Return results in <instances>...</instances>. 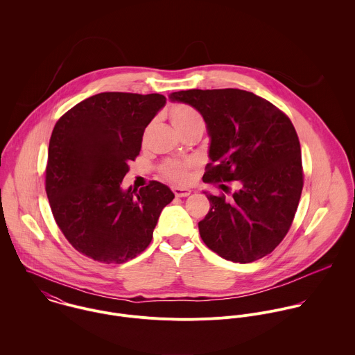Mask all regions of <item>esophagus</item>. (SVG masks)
<instances>
[{
	"mask_svg": "<svg viewBox=\"0 0 355 355\" xmlns=\"http://www.w3.org/2000/svg\"><path fill=\"white\" fill-rule=\"evenodd\" d=\"M173 194L178 197V198H183V197H189L191 194V190L190 189H180V187H173Z\"/></svg>",
	"mask_w": 355,
	"mask_h": 355,
	"instance_id": "esophagus-1",
	"label": "esophagus"
}]
</instances>
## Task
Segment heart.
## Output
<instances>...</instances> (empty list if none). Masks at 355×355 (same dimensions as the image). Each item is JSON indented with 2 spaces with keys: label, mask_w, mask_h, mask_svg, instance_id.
<instances>
[{
  "label": "heart",
  "mask_w": 355,
  "mask_h": 355,
  "mask_svg": "<svg viewBox=\"0 0 355 355\" xmlns=\"http://www.w3.org/2000/svg\"><path fill=\"white\" fill-rule=\"evenodd\" d=\"M168 117L175 127V130L183 135L187 131L197 130L205 127L202 114L193 106L187 103H173L168 109ZM149 127L144 132V142L146 141ZM196 168V162L191 159H165L159 165V173L166 180L176 184H187L193 178V171Z\"/></svg>",
  "instance_id": "heart-1"
}]
</instances>
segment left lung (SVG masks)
<instances>
[{"label": "left lung", "mask_w": 355, "mask_h": 355, "mask_svg": "<svg viewBox=\"0 0 355 355\" xmlns=\"http://www.w3.org/2000/svg\"><path fill=\"white\" fill-rule=\"evenodd\" d=\"M172 101L202 114L210 162L202 180L210 209L198 223L203 243L224 259L249 263L272 253L287 235L301 200L304 168L298 134L277 106L239 89L182 90ZM234 181L232 192L225 182Z\"/></svg>", "instance_id": "1"}]
</instances>
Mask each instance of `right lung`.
<instances>
[{
    "instance_id": "right-lung-1",
    "label": "right lung",
    "mask_w": 355,
    "mask_h": 355,
    "mask_svg": "<svg viewBox=\"0 0 355 355\" xmlns=\"http://www.w3.org/2000/svg\"><path fill=\"white\" fill-rule=\"evenodd\" d=\"M165 100L100 93L65 112L53 128L45 169L51 213L72 248L94 261L123 263L145 252L161 210L175 198L157 180L138 191L120 187Z\"/></svg>"
}]
</instances>
